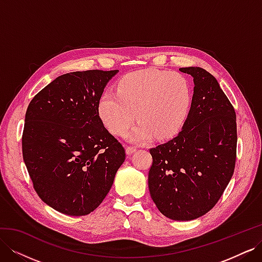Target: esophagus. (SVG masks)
<instances>
[{
    "instance_id": "esophagus-1",
    "label": "esophagus",
    "mask_w": 262,
    "mask_h": 262,
    "mask_svg": "<svg viewBox=\"0 0 262 262\" xmlns=\"http://www.w3.org/2000/svg\"><path fill=\"white\" fill-rule=\"evenodd\" d=\"M137 150V148L136 147H132V146H128L125 148V153L128 154V155H131V154H133L134 152H136Z\"/></svg>"
}]
</instances>
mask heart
<instances>
[{
    "label": "heart",
    "mask_w": 262,
    "mask_h": 262,
    "mask_svg": "<svg viewBox=\"0 0 262 262\" xmlns=\"http://www.w3.org/2000/svg\"><path fill=\"white\" fill-rule=\"evenodd\" d=\"M192 104V89L180 73L145 69L125 75L117 92L106 91L99 99V116L115 134L124 133L136 120L129 141L146 143L155 136L165 140L184 125Z\"/></svg>",
    "instance_id": "obj_1"
}]
</instances>
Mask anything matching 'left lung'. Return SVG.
<instances>
[{
  "label": "left lung",
  "instance_id": "obj_1",
  "mask_svg": "<svg viewBox=\"0 0 262 262\" xmlns=\"http://www.w3.org/2000/svg\"><path fill=\"white\" fill-rule=\"evenodd\" d=\"M193 78L189 115L176 138L149 149L148 190L173 221H192L216 204L236 161V114L216 78L198 67L179 69Z\"/></svg>",
  "mask_w": 262,
  "mask_h": 262
}]
</instances>
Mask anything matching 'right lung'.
<instances>
[{
    "mask_svg": "<svg viewBox=\"0 0 262 262\" xmlns=\"http://www.w3.org/2000/svg\"><path fill=\"white\" fill-rule=\"evenodd\" d=\"M118 72L60 75L27 108L24 162L40 199L67 215H87L98 208L125 160L123 146L98 113L104 89Z\"/></svg>",
    "mask_w": 262,
    "mask_h": 262,
    "instance_id": "1",
    "label": "right lung"
}]
</instances>
